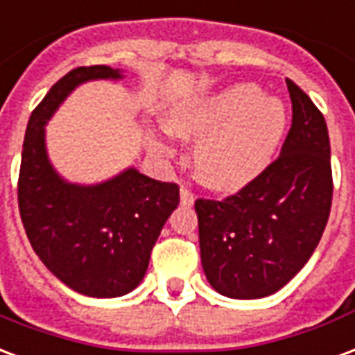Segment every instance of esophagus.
Masks as SVG:
<instances>
[{
	"label": "esophagus",
	"instance_id": "1",
	"mask_svg": "<svg viewBox=\"0 0 355 355\" xmlns=\"http://www.w3.org/2000/svg\"><path fill=\"white\" fill-rule=\"evenodd\" d=\"M180 203L184 207H191L193 205V193L188 188H180Z\"/></svg>",
	"mask_w": 355,
	"mask_h": 355
}]
</instances>
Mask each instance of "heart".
Masks as SVG:
<instances>
[{"instance_id":"1","label":"heart","mask_w":355,"mask_h":355,"mask_svg":"<svg viewBox=\"0 0 355 355\" xmlns=\"http://www.w3.org/2000/svg\"><path fill=\"white\" fill-rule=\"evenodd\" d=\"M165 125L177 137L198 139L193 167L205 184L241 190L275 162L288 130V109L254 84H231L175 105Z\"/></svg>"}]
</instances>
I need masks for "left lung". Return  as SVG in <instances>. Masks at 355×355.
Wrapping results in <instances>:
<instances>
[{
    "instance_id": "left-lung-1",
    "label": "left lung",
    "mask_w": 355,
    "mask_h": 355,
    "mask_svg": "<svg viewBox=\"0 0 355 355\" xmlns=\"http://www.w3.org/2000/svg\"><path fill=\"white\" fill-rule=\"evenodd\" d=\"M286 84L293 116L277 162L224 201H196L205 277L225 297L284 288L316 250L331 211L327 125L311 97Z\"/></svg>"
}]
</instances>
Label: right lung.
I'll list each match as a JSON object with an SVG mask.
<instances>
[{
  "mask_svg": "<svg viewBox=\"0 0 355 355\" xmlns=\"http://www.w3.org/2000/svg\"><path fill=\"white\" fill-rule=\"evenodd\" d=\"M109 65L69 71L31 112L22 146L18 207L46 269L88 297L125 295L143 282L150 252L178 205V186L128 167L97 184L65 180L46 150L44 125L71 92L90 80H120Z\"/></svg>",
  "mask_w": 355,
  "mask_h": 355,
  "instance_id": "obj_1",
  "label": "right lung"
}]
</instances>
